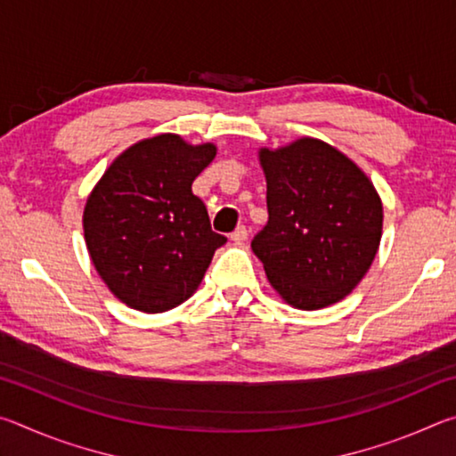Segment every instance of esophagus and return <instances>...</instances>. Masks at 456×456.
I'll use <instances>...</instances> for the list:
<instances>
[{
    "label": "esophagus",
    "instance_id": "34e87169",
    "mask_svg": "<svg viewBox=\"0 0 456 456\" xmlns=\"http://www.w3.org/2000/svg\"><path fill=\"white\" fill-rule=\"evenodd\" d=\"M247 235H249V231H247V227L245 225H239L233 233H231V239H233L235 243H243L245 239H247Z\"/></svg>",
    "mask_w": 456,
    "mask_h": 456
}]
</instances>
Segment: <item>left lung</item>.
<instances>
[{
	"instance_id": "1",
	"label": "left lung",
	"mask_w": 456,
	"mask_h": 456,
	"mask_svg": "<svg viewBox=\"0 0 456 456\" xmlns=\"http://www.w3.org/2000/svg\"><path fill=\"white\" fill-rule=\"evenodd\" d=\"M267 179V225L251 249L267 280L299 310L336 304L372 265L382 203L348 157L315 138L259 154Z\"/></svg>"
}]
</instances>
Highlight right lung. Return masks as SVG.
Returning a JSON list of instances; mask_svg holds the SVG:
<instances>
[{
  "instance_id": "add662e5",
  "label": "right lung",
  "mask_w": 456,
  "mask_h": 456,
  "mask_svg": "<svg viewBox=\"0 0 456 456\" xmlns=\"http://www.w3.org/2000/svg\"><path fill=\"white\" fill-rule=\"evenodd\" d=\"M213 159V144L159 134L106 168L84 209V235L92 264L120 302L159 314L199 288L227 241L191 189Z\"/></svg>"
}]
</instances>
